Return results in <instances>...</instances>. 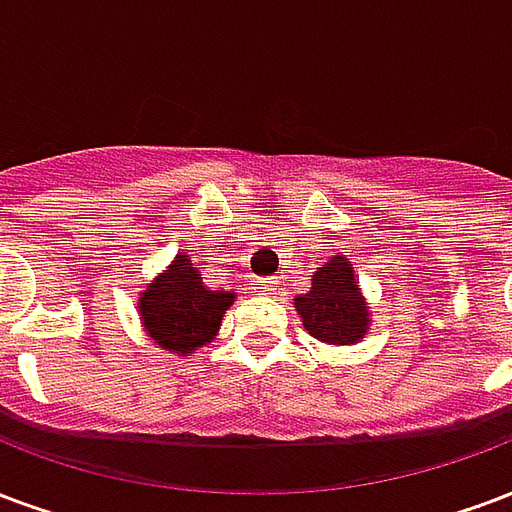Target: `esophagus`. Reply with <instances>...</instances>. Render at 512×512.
I'll use <instances>...</instances> for the list:
<instances>
[{"instance_id":"esophagus-1","label":"esophagus","mask_w":512,"mask_h":512,"mask_svg":"<svg viewBox=\"0 0 512 512\" xmlns=\"http://www.w3.org/2000/svg\"><path fill=\"white\" fill-rule=\"evenodd\" d=\"M257 293L271 295L274 293V282H271V279H257Z\"/></svg>"}]
</instances>
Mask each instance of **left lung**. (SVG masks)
Returning a JSON list of instances; mask_svg holds the SVG:
<instances>
[{
	"instance_id": "8db88e82",
	"label": "left lung",
	"mask_w": 512,
	"mask_h": 512,
	"mask_svg": "<svg viewBox=\"0 0 512 512\" xmlns=\"http://www.w3.org/2000/svg\"><path fill=\"white\" fill-rule=\"evenodd\" d=\"M293 304L309 336L323 344H358L372 328V306L342 252L314 271L312 287L295 295Z\"/></svg>"
}]
</instances>
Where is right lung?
<instances>
[{
  "label": "right lung",
  "instance_id": "add662e5",
  "mask_svg": "<svg viewBox=\"0 0 512 512\" xmlns=\"http://www.w3.org/2000/svg\"><path fill=\"white\" fill-rule=\"evenodd\" d=\"M233 301V290L206 287L192 257L179 252L160 276L140 290L138 317L146 336L160 350L189 355L217 336Z\"/></svg>",
  "mask_w": 512,
  "mask_h": 512
}]
</instances>
